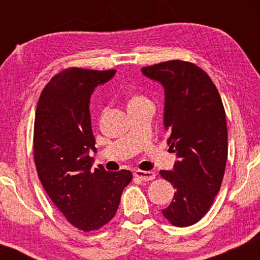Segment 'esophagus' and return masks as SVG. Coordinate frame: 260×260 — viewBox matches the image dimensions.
Returning <instances> with one entry per match:
<instances>
[{"label":"esophagus","mask_w":260,"mask_h":260,"mask_svg":"<svg viewBox=\"0 0 260 260\" xmlns=\"http://www.w3.org/2000/svg\"><path fill=\"white\" fill-rule=\"evenodd\" d=\"M134 176H136L137 178H139V180H142V181H153L155 178V172L137 170V171L134 172Z\"/></svg>","instance_id":"esophagus-1"}]
</instances>
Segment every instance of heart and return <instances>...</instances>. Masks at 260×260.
Here are the masks:
<instances>
[{"label": "heart", "instance_id": "b5f03b06", "mask_svg": "<svg viewBox=\"0 0 260 260\" xmlns=\"http://www.w3.org/2000/svg\"><path fill=\"white\" fill-rule=\"evenodd\" d=\"M149 104H151V103L147 96H144V95H142V94H134L129 98V100H128V110L133 109V107L149 105Z\"/></svg>", "mask_w": 260, "mask_h": 260}]
</instances>
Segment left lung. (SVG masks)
I'll return each mask as SVG.
<instances>
[{"instance_id":"obj_1","label":"left lung","mask_w":260,"mask_h":260,"mask_svg":"<svg viewBox=\"0 0 260 260\" xmlns=\"http://www.w3.org/2000/svg\"><path fill=\"white\" fill-rule=\"evenodd\" d=\"M142 72L164 86L168 144L178 157L172 171H160L176 189L162 215L186 228L208 213L221 187L228 160L225 109L213 80L194 63L172 59Z\"/></svg>"}]
</instances>
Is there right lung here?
Listing matches in <instances>:
<instances>
[{
  "instance_id": "add662e5",
  "label": "right lung",
  "mask_w": 260,
  "mask_h": 260,
  "mask_svg": "<svg viewBox=\"0 0 260 260\" xmlns=\"http://www.w3.org/2000/svg\"><path fill=\"white\" fill-rule=\"evenodd\" d=\"M116 70L67 68L41 91L34 122V161L44 189L74 228L95 231L115 216L132 172L91 170L96 151L90 96Z\"/></svg>"
}]
</instances>
